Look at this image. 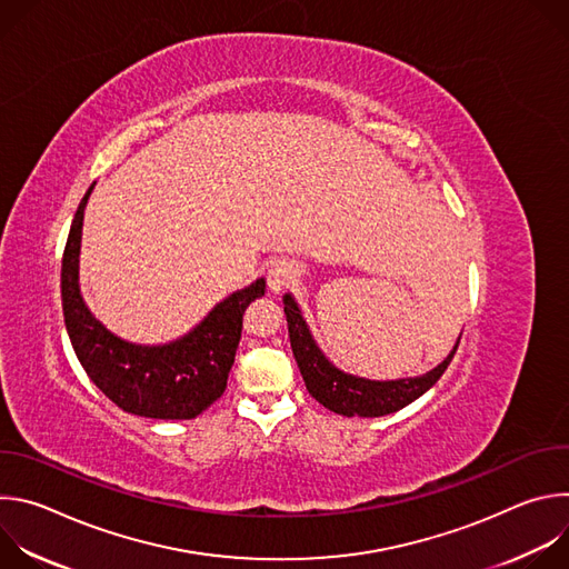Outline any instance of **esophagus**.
<instances>
[{"instance_id": "1", "label": "esophagus", "mask_w": 569, "mask_h": 569, "mask_svg": "<svg viewBox=\"0 0 569 569\" xmlns=\"http://www.w3.org/2000/svg\"><path fill=\"white\" fill-rule=\"evenodd\" d=\"M295 277H297V272H295L290 261L279 259V261L270 263V268H268V288H270V292H274V295L281 292L283 288H288L295 281Z\"/></svg>"}]
</instances>
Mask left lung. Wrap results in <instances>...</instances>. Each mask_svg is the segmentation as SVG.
Masks as SVG:
<instances>
[{
	"instance_id": "8db88e82",
	"label": "left lung",
	"mask_w": 569,
	"mask_h": 569,
	"mask_svg": "<svg viewBox=\"0 0 569 569\" xmlns=\"http://www.w3.org/2000/svg\"><path fill=\"white\" fill-rule=\"evenodd\" d=\"M283 312L288 319L290 347L297 360V367L303 376L308 393L321 402L323 408L342 415V417H385L402 410L419 396H423L448 369L459 340L450 356L437 365L432 371L417 378H400V380H369L345 373L338 369L321 349L315 345L306 319L292 295L283 297Z\"/></svg>"
}]
</instances>
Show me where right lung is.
Returning <instances> with one entry per match:
<instances>
[{"mask_svg":"<svg viewBox=\"0 0 569 569\" xmlns=\"http://www.w3.org/2000/svg\"><path fill=\"white\" fill-rule=\"evenodd\" d=\"M92 189L73 216L60 272L62 315L76 358L123 412L161 421L196 419L222 396L240 342L242 312L266 295V279L231 292L176 342L141 347L117 338L90 312L78 288L80 233Z\"/></svg>","mask_w":569,"mask_h":569,"instance_id":"right-lung-1","label":"right lung"}]
</instances>
